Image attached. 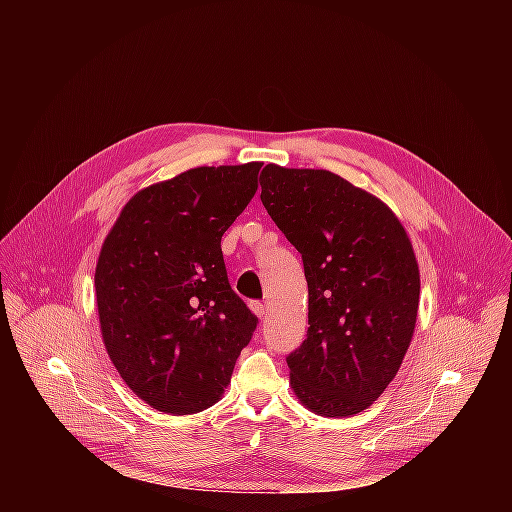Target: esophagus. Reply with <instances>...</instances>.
<instances>
[{
	"instance_id": "obj_1",
	"label": "esophagus",
	"mask_w": 512,
	"mask_h": 512,
	"mask_svg": "<svg viewBox=\"0 0 512 512\" xmlns=\"http://www.w3.org/2000/svg\"><path fill=\"white\" fill-rule=\"evenodd\" d=\"M249 308L253 310V314H255L257 318H263V316L267 314V310H265V304H261V302H257V300H253V302L249 304Z\"/></svg>"
}]
</instances>
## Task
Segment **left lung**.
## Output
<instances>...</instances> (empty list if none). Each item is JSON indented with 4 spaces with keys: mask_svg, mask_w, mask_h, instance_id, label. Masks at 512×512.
<instances>
[{
    "mask_svg": "<svg viewBox=\"0 0 512 512\" xmlns=\"http://www.w3.org/2000/svg\"><path fill=\"white\" fill-rule=\"evenodd\" d=\"M259 182L308 281L310 328L287 354L291 389L314 413H360L395 379L413 336L411 241L387 204L332 172L267 164Z\"/></svg>",
    "mask_w": 512,
    "mask_h": 512,
    "instance_id": "obj_1",
    "label": "left lung"
}]
</instances>
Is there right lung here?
I'll return each mask as SVG.
<instances>
[{
  "label": "right lung",
  "mask_w": 512,
  "mask_h": 512,
  "mask_svg": "<svg viewBox=\"0 0 512 512\" xmlns=\"http://www.w3.org/2000/svg\"><path fill=\"white\" fill-rule=\"evenodd\" d=\"M261 166H202L145 188L103 243L95 289L105 348L158 411L216 403L257 328L229 283L221 239L255 196Z\"/></svg>",
  "instance_id": "obj_1"
}]
</instances>
